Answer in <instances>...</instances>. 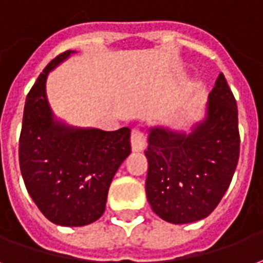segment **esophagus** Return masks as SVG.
Masks as SVG:
<instances>
[{
	"instance_id": "esophagus-1",
	"label": "esophagus",
	"mask_w": 263,
	"mask_h": 263,
	"mask_svg": "<svg viewBox=\"0 0 263 263\" xmlns=\"http://www.w3.org/2000/svg\"><path fill=\"white\" fill-rule=\"evenodd\" d=\"M132 150L133 151H141L145 147V136L143 133V130L140 129H133L132 132Z\"/></svg>"
}]
</instances>
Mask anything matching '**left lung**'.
<instances>
[{
	"label": "left lung",
	"mask_w": 263,
	"mask_h": 263,
	"mask_svg": "<svg viewBox=\"0 0 263 263\" xmlns=\"http://www.w3.org/2000/svg\"><path fill=\"white\" fill-rule=\"evenodd\" d=\"M145 193L153 212L172 224L208 217L229 189L238 164V109L220 72L206 116L185 132L148 129Z\"/></svg>",
	"instance_id": "1"
}]
</instances>
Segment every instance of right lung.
Segmentation results:
<instances>
[{
  "label": "right lung",
  "instance_id": "add662e5",
  "mask_svg": "<svg viewBox=\"0 0 263 263\" xmlns=\"http://www.w3.org/2000/svg\"><path fill=\"white\" fill-rule=\"evenodd\" d=\"M71 53L67 50L51 60L26 97L19 165L25 186L47 220L81 227L103 214L110 182L132 147L129 127L82 129L54 119L46 81Z\"/></svg>",
  "mask_w": 263,
  "mask_h": 263
}]
</instances>
